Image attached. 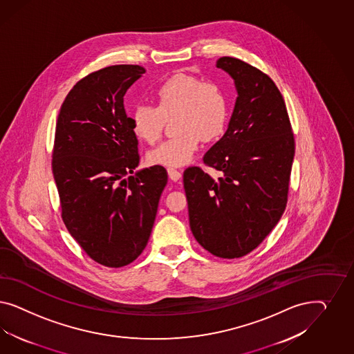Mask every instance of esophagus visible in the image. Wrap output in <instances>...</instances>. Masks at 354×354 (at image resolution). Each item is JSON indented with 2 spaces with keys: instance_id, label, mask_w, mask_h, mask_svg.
<instances>
[{
  "instance_id": "34e87169",
  "label": "esophagus",
  "mask_w": 354,
  "mask_h": 354,
  "mask_svg": "<svg viewBox=\"0 0 354 354\" xmlns=\"http://www.w3.org/2000/svg\"><path fill=\"white\" fill-rule=\"evenodd\" d=\"M167 172H169L170 179L174 180V182H176V180H179V179L182 178V171H180V170H176V169H174V167H169Z\"/></svg>"
}]
</instances>
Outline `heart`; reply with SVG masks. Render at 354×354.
<instances>
[{
    "label": "heart",
    "instance_id": "1",
    "mask_svg": "<svg viewBox=\"0 0 354 354\" xmlns=\"http://www.w3.org/2000/svg\"><path fill=\"white\" fill-rule=\"evenodd\" d=\"M157 106L140 105L133 111V132L139 139L154 144L161 139L166 119H175L176 136L148 153L150 165L176 167L191 161L201 139L212 141L225 129L227 100L215 83L188 75L165 82L154 93Z\"/></svg>",
    "mask_w": 354,
    "mask_h": 354
}]
</instances>
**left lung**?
<instances>
[{
    "label": "left lung",
    "mask_w": 354,
    "mask_h": 354,
    "mask_svg": "<svg viewBox=\"0 0 354 354\" xmlns=\"http://www.w3.org/2000/svg\"><path fill=\"white\" fill-rule=\"evenodd\" d=\"M216 67L237 92L228 129L204 156L222 176L194 166L183 183L194 239L231 259L256 249L284 213L295 139L284 98L266 74L232 57L219 58Z\"/></svg>",
    "instance_id": "obj_1"
}]
</instances>
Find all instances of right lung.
Masks as SVG:
<instances>
[{
    "mask_svg": "<svg viewBox=\"0 0 354 354\" xmlns=\"http://www.w3.org/2000/svg\"><path fill=\"white\" fill-rule=\"evenodd\" d=\"M145 68L109 66L83 77L64 98L54 138V180L68 232L92 259L122 268L149 240L167 171L139 166L133 119L123 97Z\"/></svg>",
    "mask_w": 354,
    "mask_h": 354,
    "instance_id": "obj_1",
    "label": "right lung"
}]
</instances>
